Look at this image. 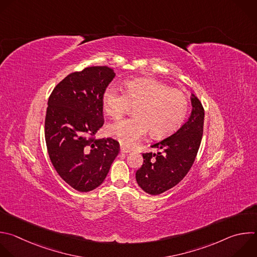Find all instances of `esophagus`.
<instances>
[{
  "mask_svg": "<svg viewBox=\"0 0 257 257\" xmlns=\"http://www.w3.org/2000/svg\"><path fill=\"white\" fill-rule=\"evenodd\" d=\"M120 151H121L122 153H129V152L132 151V149H131V148H128V147L125 146V145H121Z\"/></svg>",
  "mask_w": 257,
  "mask_h": 257,
  "instance_id": "1",
  "label": "esophagus"
}]
</instances>
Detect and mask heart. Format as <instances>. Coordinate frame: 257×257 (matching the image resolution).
I'll list each match as a JSON object with an SVG mask.
<instances>
[{"label": "heart", "instance_id": "b5f03b06", "mask_svg": "<svg viewBox=\"0 0 257 257\" xmlns=\"http://www.w3.org/2000/svg\"><path fill=\"white\" fill-rule=\"evenodd\" d=\"M102 104L105 113L114 119L121 118L131 106H136L135 117L107 127L109 136L127 146L133 145L148 129L155 138L174 133L183 124L189 109V100L183 91L148 77L126 81L125 93L116 87H108Z\"/></svg>", "mask_w": 257, "mask_h": 257}]
</instances>
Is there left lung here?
<instances>
[{
    "instance_id": "obj_1",
    "label": "left lung",
    "mask_w": 257,
    "mask_h": 257,
    "mask_svg": "<svg viewBox=\"0 0 257 257\" xmlns=\"http://www.w3.org/2000/svg\"><path fill=\"white\" fill-rule=\"evenodd\" d=\"M189 120L173 135L151 145L157 153H143V164L136 172L138 186L149 195H159L177 186L189 173L201 145L205 112L192 94Z\"/></svg>"
}]
</instances>
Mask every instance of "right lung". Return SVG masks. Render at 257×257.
Here are the masks:
<instances>
[{"instance_id": "right-lung-1", "label": "right lung", "mask_w": 257, "mask_h": 257, "mask_svg": "<svg viewBox=\"0 0 257 257\" xmlns=\"http://www.w3.org/2000/svg\"><path fill=\"white\" fill-rule=\"evenodd\" d=\"M115 72L90 66L65 76L53 89L45 117V141L52 165L74 190L87 193L106 179L120 151L113 138L96 139L104 125L102 97Z\"/></svg>"}]
</instances>
